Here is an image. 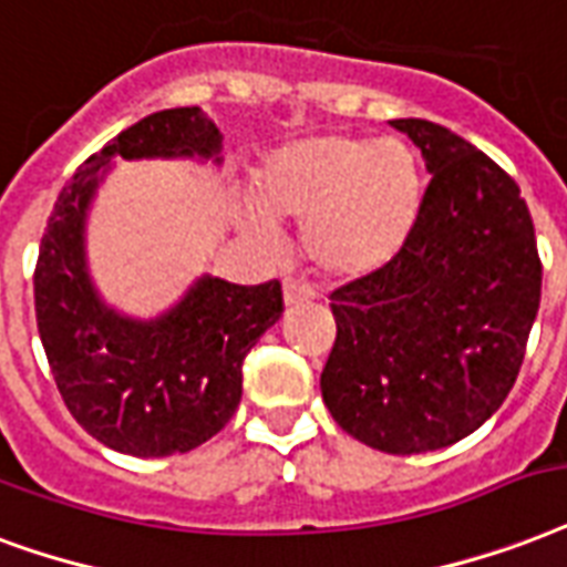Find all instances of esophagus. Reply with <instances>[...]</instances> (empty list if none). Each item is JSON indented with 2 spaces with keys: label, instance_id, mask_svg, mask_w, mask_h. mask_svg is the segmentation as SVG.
Instances as JSON below:
<instances>
[{
  "label": "esophagus",
  "instance_id": "1",
  "mask_svg": "<svg viewBox=\"0 0 567 567\" xmlns=\"http://www.w3.org/2000/svg\"><path fill=\"white\" fill-rule=\"evenodd\" d=\"M282 293H285V306H300V302H309L315 297L312 288H306V285H300L297 279H285Z\"/></svg>",
  "mask_w": 567,
  "mask_h": 567
}]
</instances>
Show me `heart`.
Wrapping results in <instances>:
<instances>
[{
    "label": "heart",
    "instance_id": "obj_1",
    "mask_svg": "<svg viewBox=\"0 0 567 567\" xmlns=\"http://www.w3.org/2000/svg\"><path fill=\"white\" fill-rule=\"evenodd\" d=\"M422 166L399 140L315 133L274 148L252 172L240 226L270 240L274 223H302V255L327 279L353 282L386 267L422 207Z\"/></svg>",
    "mask_w": 567,
    "mask_h": 567
}]
</instances>
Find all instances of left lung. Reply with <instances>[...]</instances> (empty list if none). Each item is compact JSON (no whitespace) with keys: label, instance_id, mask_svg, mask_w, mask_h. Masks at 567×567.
Segmentation results:
<instances>
[{"label":"left lung","instance_id":"8db88e82","mask_svg":"<svg viewBox=\"0 0 567 567\" xmlns=\"http://www.w3.org/2000/svg\"><path fill=\"white\" fill-rule=\"evenodd\" d=\"M431 172L401 252L330 293L321 371L341 431L386 455L452 446L512 392L542 302V258L520 187L485 151L399 118Z\"/></svg>","mask_w":567,"mask_h":567}]
</instances>
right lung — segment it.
Segmentation results:
<instances>
[{
	"mask_svg": "<svg viewBox=\"0 0 567 567\" xmlns=\"http://www.w3.org/2000/svg\"><path fill=\"white\" fill-rule=\"evenodd\" d=\"M223 136L198 106L154 112L85 159L55 198L34 267V315L71 416L103 446L136 457L189 452L219 434L244 392V360L282 315V285L202 276L154 321L97 297L85 265V210L112 159L202 157Z\"/></svg>",
	"mask_w": 567,
	"mask_h": 567,
	"instance_id": "right-lung-1",
	"label": "right lung"
}]
</instances>
